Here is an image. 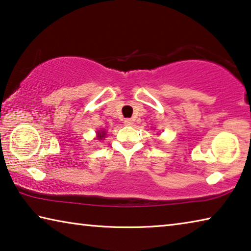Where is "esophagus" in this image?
I'll list each match as a JSON object with an SVG mask.
<instances>
[{
  "label": "esophagus",
  "mask_w": 251,
  "mask_h": 251,
  "mask_svg": "<svg viewBox=\"0 0 251 251\" xmlns=\"http://www.w3.org/2000/svg\"><path fill=\"white\" fill-rule=\"evenodd\" d=\"M124 123H125V125H127V126H130V125H133L134 121L131 120V118H126V120H124Z\"/></svg>",
  "instance_id": "34e87169"
}]
</instances>
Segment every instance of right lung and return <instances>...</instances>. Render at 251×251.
Wrapping results in <instances>:
<instances>
[{"label": "right lung", "instance_id": "1", "mask_svg": "<svg viewBox=\"0 0 251 251\" xmlns=\"http://www.w3.org/2000/svg\"><path fill=\"white\" fill-rule=\"evenodd\" d=\"M105 135H106V131L105 130H99V131H97V138H99L100 141H101V139L105 137Z\"/></svg>", "mask_w": 251, "mask_h": 251}]
</instances>
